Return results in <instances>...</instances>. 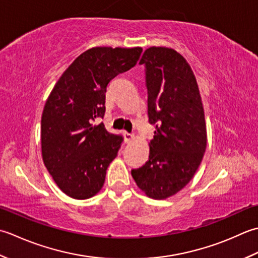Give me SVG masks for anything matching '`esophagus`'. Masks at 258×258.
Masks as SVG:
<instances>
[{
  "label": "esophagus",
  "mask_w": 258,
  "mask_h": 258,
  "mask_svg": "<svg viewBox=\"0 0 258 258\" xmlns=\"http://www.w3.org/2000/svg\"><path fill=\"white\" fill-rule=\"evenodd\" d=\"M123 138H124V143H131L134 140V135L128 134V133H123Z\"/></svg>",
  "instance_id": "obj_1"
}]
</instances>
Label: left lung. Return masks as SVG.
Returning a JSON list of instances; mask_svg holds the SVG:
<instances>
[{
    "instance_id": "8db88e82",
    "label": "left lung",
    "mask_w": 258,
    "mask_h": 258,
    "mask_svg": "<svg viewBox=\"0 0 258 258\" xmlns=\"http://www.w3.org/2000/svg\"><path fill=\"white\" fill-rule=\"evenodd\" d=\"M139 63L146 66L148 117L156 130L148 161L131 175L147 196L160 201L195 175L207 146L206 122L196 77L180 53L150 46Z\"/></svg>"
}]
</instances>
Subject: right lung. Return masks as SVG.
I'll return each mask as SVG.
<instances>
[{
	"instance_id": "right-lung-1",
	"label": "right lung",
	"mask_w": 258,
	"mask_h": 258,
	"mask_svg": "<svg viewBox=\"0 0 258 258\" xmlns=\"http://www.w3.org/2000/svg\"><path fill=\"white\" fill-rule=\"evenodd\" d=\"M143 48L96 46L62 73L46 99L41 119V150L56 186L71 198L88 199L101 190L122 137L101 122L109 82L139 60Z\"/></svg>"
}]
</instances>
